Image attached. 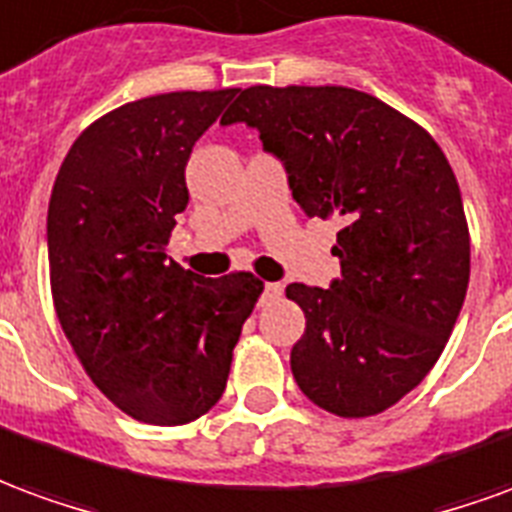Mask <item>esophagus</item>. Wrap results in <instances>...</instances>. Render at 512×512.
Wrapping results in <instances>:
<instances>
[{
  "label": "esophagus",
  "instance_id": "34e87169",
  "mask_svg": "<svg viewBox=\"0 0 512 512\" xmlns=\"http://www.w3.org/2000/svg\"><path fill=\"white\" fill-rule=\"evenodd\" d=\"M279 299H282V285H279V282H266V285H263V293H260V307L277 304Z\"/></svg>",
  "mask_w": 512,
  "mask_h": 512
}]
</instances>
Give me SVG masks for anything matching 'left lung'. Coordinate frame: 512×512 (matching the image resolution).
<instances>
[{
  "mask_svg": "<svg viewBox=\"0 0 512 512\" xmlns=\"http://www.w3.org/2000/svg\"><path fill=\"white\" fill-rule=\"evenodd\" d=\"M285 164L307 216L340 219L329 288L293 282L307 329L290 370L315 406L373 417L428 376L469 288L461 189L436 139L351 87H246L224 112Z\"/></svg>",
  "mask_w": 512,
  "mask_h": 512,
  "instance_id": "8db88e82",
  "label": "left lung"
}]
</instances>
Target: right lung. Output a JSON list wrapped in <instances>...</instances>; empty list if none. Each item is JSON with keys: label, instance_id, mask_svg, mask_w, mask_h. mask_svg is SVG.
<instances>
[{"label": "right lung", "instance_id": "right-lung-1", "mask_svg": "<svg viewBox=\"0 0 512 512\" xmlns=\"http://www.w3.org/2000/svg\"><path fill=\"white\" fill-rule=\"evenodd\" d=\"M235 90L150 95L73 142L49 200L54 310L73 354L128 417L186 425L222 397L263 282L208 279L167 257L191 147Z\"/></svg>", "mask_w": 512, "mask_h": 512}]
</instances>
